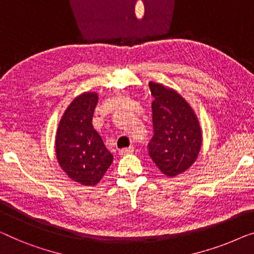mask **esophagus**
<instances>
[{"instance_id":"34e87169","label":"esophagus","mask_w":254,"mask_h":254,"mask_svg":"<svg viewBox=\"0 0 254 254\" xmlns=\"http://www.w3.org/2000/svg\"><path fill=\"white\" fill-rule=\"evenodd\" d=\"M133 152H134V146H129V148H124V149L119 150L120 156H125V154L133 153Z\"/></svg>"}]
</instances>
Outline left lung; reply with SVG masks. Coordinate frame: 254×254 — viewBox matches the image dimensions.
I'll list each match as a JSON object with an SVG mask.
<instances>
[{
	"instance_id": "1",
	"label": "left lung",
	"mask_w": 254,
	"mask_h": 254,
	"mask_svg": "<svg viewBox=\"0 0 254 254\" xmlns=\"http://www.w3.org/2000/svg\"><path fill=\"white\" fill-rule=\"evenodd\" d=\"M149 87L153 96L149 154L163 174L174 178L197 159L203 141L199 121L178 91L152 81Z\"/></svg>"
}]
</instances>
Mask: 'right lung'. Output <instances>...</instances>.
Here are the masks:
<instances>
[{
    "mask_svg": "<svg viewBox=\"0 0 254 254\" xmlns=\"http://www.w3.org/2000/svg\"><path fill=\"white\" fill-rule=\"evenodd\" d=\"M97 102L98 95L90 91L74 98L62 117L55 143L62 170L87 187L96 186L113 161L91 123Z\"/></svg>",
    "mask_w": 254,
    "mask_h": 254,
    "instance_id": "add662e5",
    "label": "right lung"
}]
</instances>
